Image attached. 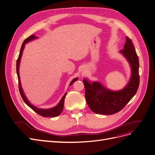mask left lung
Listing matches in <instances>:
<instances>
[{
	"instance_id": "8db88e82",
	"label": "left lung",
	"mask_w": 155,
	"mask_h": 155,
	"mask_svg": "<svg viewBox=\"0 0 155 155\" xmlns=\"http://www.w3.org/2000/svg\"><path fill=\"white\" fill-rule=\"evenodd\" d=\"M130 63L131 78L129 83L122 90L117 92L106 89L99 83H89L83 79L85 99L94 112L98 114L112 115L117 113L129 103L137 93L140 83L139 61L132 41L126 37L124 49L120 51Z\"/></svg>"
}]
</instances>
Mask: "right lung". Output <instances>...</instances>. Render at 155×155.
<instances>
[{"instance_id": "1", "label": "right lung", "mask_w": 155, "mask_h": 155, "mask_svg": "<svg viewBox=\"0 0 155 155\" xmlns=\"http://www.w3.org/2000/svg\"><path fill=\"white\" fill-rule=\"evenodd\" d=\"M36 38V37L35 36V35H31L30 36H29L28 38H27L23 42V44L22 45V47H21V49H20V54H19V56H18V58L17 59V76H18V88H19V92H20V94L21 95V97H22V99L24 100V101L25 102V103L29 106V107L32 109L33 110L36 114H39L40 115L44 117H57L59 115H60V114L61 113V111L63 109V106H64V100H65V97L66 96V94H65V95H63V97H62V99H61L60 103L58 104L56 106H55L54 108H51V109H47V110H43V109H39V108H37L36 107H35L34 106L32 105L29 101H28V99H26L25 96L23 92V90L22 89V88H21V84H20V77H19V72H18V68H19V64H20V58H21V56H22V51H23V49L24 48V46H25V44L27 43V42H28L32 40H33ZM78 80V78H75L74 79L72 82L70 84V86L71 85L74 83L76 81H77Z\"/></svg>"}]
</instances>
